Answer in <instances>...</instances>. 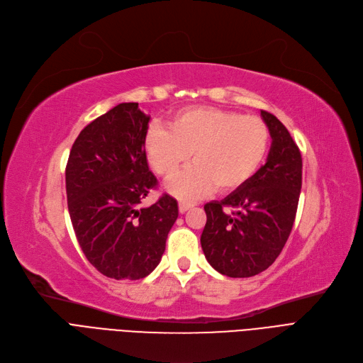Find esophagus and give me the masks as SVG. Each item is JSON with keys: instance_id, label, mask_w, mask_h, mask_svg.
<instances>
[{"instance_id": "esophagus-1", "label": "esophagus", "mask_w": 363, "mask_h": 363, "mask_svg": "<svg viewBox=\"0 0 363 363\" xmlns=\"http://www.w3.org/2000/svg\"><path fill=\"white\" fill-rule=\"evenodd\" d=\"M196 203L195 202H191V201H180L179 202V210H180V213H186L187 210H191V208H194Z\"/></svg>"}]
</instances>
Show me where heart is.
Wrapping results in <instances>:
<instances>
[{"instance_id":"b5f03b06","label":"heart","mask_w":363,"mask_h":363,"mask_svg":"<svg viewBox=\"0 0 363 363\" xmlns=\"http://www.w3.org/2000/svg\"><path fill=\"white\" fill-rule=\"evenodd\" d=\"M269 130L260 118L211 106L182 109L168 128L150 127L143 147L152 169L169 180L192 157L194 165L168 186L179 198L230 192L245 184L260 168L269 149Z\"/></svg>"}]
</instances>
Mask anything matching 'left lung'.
Instances as JSON below:
<instances>
[{
  "instance_id": "8db88e82",
  "label": "left lung",
  "mask_w": 363,
  "mask_h": 363,
  "mask_svg": "<svg viewBox=\"0 0 363 363\" xmlns=\"http://www.w3.org/2000/svg\"><path fill=\"white\" fill-rule=\"evenodd\" d=\"M272 146L266 164L230 195L203 205L201 245L208 263L229 278H250L281 254L294 224L303 161L289 131L262 111Z\"/></svg>"
}]
</instances>
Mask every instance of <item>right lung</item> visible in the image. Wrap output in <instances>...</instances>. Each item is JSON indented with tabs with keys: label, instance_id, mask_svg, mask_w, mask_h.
I'll use <instances>...</instances> for the list:
<instances>
[{
	"label": "right lung",
	"instance_id": "obj_1",
	"mask_svg": "<svg viewBox=\"0 0 363 363\" xmlns=\"http://www.w3.org/2000/svg\"><path fill=\"white\" fill-rule=\"evenodd\" d=\"M149 119L139 103H119L79 133L66 165L78 244L101 274L116 281L153 272L179 217L177 201L167 194L142 206L158 184L143 147Z\"/></svg>",
	"mask_w": 363,
	"mask_h": 363
}]
</instances>
